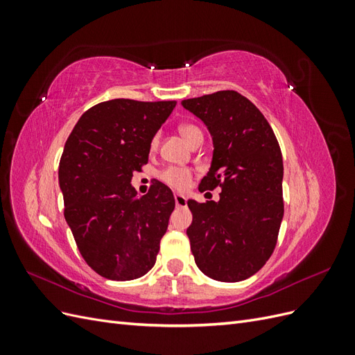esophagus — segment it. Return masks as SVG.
<instances>
[{"instance_id":"obj_1","label":"esophagus","mask_w":355,"mask_h":355,"mask_svg":"<svg viewBox=\"0 0 355 355\" xmlns=\"http://www.w3.org/2000/svg\"><path fill=\"white\" fill-rule=\"evenodd\" d=\"M175 202L178 207H184V206H187V198L182 194H175Z\"/></svg>"}]
</instances>
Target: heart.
<instances>
[{"mask_svg": "<svg viewBox=\"0 0 355 355\" xmlns=\"http://www.w3.org/2000/svg\"><path fill=\"white\" fill-rule=\"evenodd\" d=\"M179 133L189 145L194 141H197V139L202 137L201 130L194 124H180ZM157 145H158V136H155L151 142L153 148H157ZM191 178H192V171L185 167H167L159 173V179L175 189L188 188L191 184Z\"/></svg>", "mask_w": 355, "mask_h": 355, "instance_id": "1", "label": "heart"}]
</instances>
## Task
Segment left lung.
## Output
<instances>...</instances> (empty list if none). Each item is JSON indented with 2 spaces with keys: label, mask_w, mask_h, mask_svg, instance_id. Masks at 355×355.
Returning <instances> with one entry per match:
<instances>
[{
  "label": "left lung",
  "mask_w": 355,
  "mask_h": 355,
  "mask_svg": "<svg viewBox=\"0 0 355 355\" xmlns=\"http://www.w3.org/2000/svg\"><path fill=\"white\" fill-rule=\"evenodd\" d=\"M182 106L213 139L211 166L198 189L222 188L219 201L188 200L191 252L213 280H245L271 257L283 220L280 145L262 112L234 90L182 101Z\"/></svg>",
  "instance_id": "1"
}]
</instances>
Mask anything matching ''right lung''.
<instances>
[{
	"mask_svg": "<svg viewBox=\"0 0 355 355\" xmlns=\"http://www.w3.org/2000/svg\"><path fill=\"white\" fill-rule=\"evenodd\" d=\"M175 106V101L98 103L80 116L63 148L65 219L84 261L108 280H135L155 263L173 192L157 180L139 197L130 182L148 163L153 137Z\"/></svg>",
	"mask_w": 355,
	"mask_h": 355,
	"instance_id": "1",
	"label": "right lung"
}]
</instances>
